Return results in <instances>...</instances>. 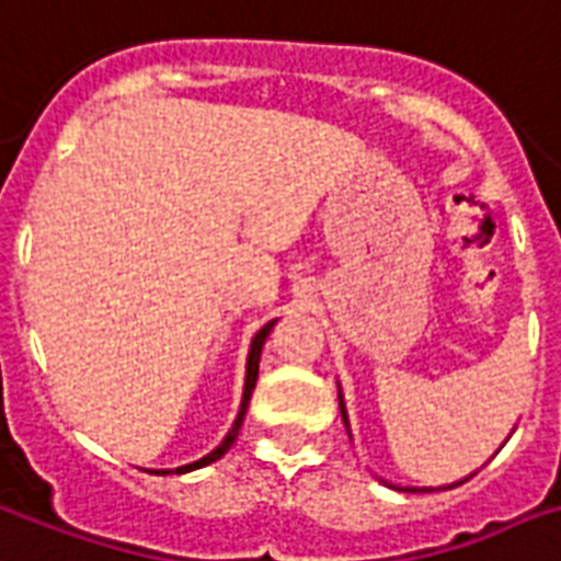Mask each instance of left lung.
Here are the masks:
<instances>
[{
    "label": "left lung",
    "mask_w": 561,
    "mask_h": 561,
    "mask_svg": "<svg viewBox=\"0 0 561 561\" xmlns=\"http://www.w3.org/2000/svg\"><path fill=\"white\" fill-rule=\"evenodd\" d=\"M341 414H344V423H347V412H344V400H341ZM456 485H461V482H456ZM423 491H433V489H423Z\"/></svg>",
    "instance_id": "1"
}]
</instances>
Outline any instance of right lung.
<instances>
[{
	"label": "right lung",
	"instance_id": "right-lung-1",
	"mask_svg": "<svg viewBox=\"0 0 561 561\" xmlns=\"http://www.w3.org/2000/svg\"><path fill=\"white\" fill-rule=\"evenodd\" d=\"M276 320H271L267 327L259 329V335L252 337V347H250V358H247V385H243V403H241V412H238V421H234V426L229 430V435L224 438V444L217 447V450H211L208 456H203L199 461H194V465H185V468H176L173 473H187V470H196V468H203V465H211V461H217L220 456H224L229 447L234 444V438H238V430H241V423H243V414H247V405H250V397H252V388H255V379H259V358H262V347H264V341H267V335H271V329ZM156 473H170V470H156Z\"/></svg>",
	"mask_w": 561,
	"mask_h": 561
}]
</instances>
